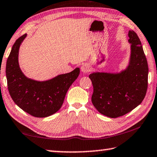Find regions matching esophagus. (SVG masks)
Listing matches in <instances>:
<instances>
[{"label":"esophagus","instance_id":"esophagus-1","mask_svg":"<svg viewBox=\"0 0 157 157\" xmlns=\"http://www.w3.org/2000/svg\"><path fill=\"white\" fill-rule=\"evenodd\" d=\"M81 71L84 73H88L91 71V67L88 63H84L81 66Z\"/></svg>","mask_w":157,"mask_h":157}]
</instances>
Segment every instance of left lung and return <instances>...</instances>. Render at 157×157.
<instances>
[{
	"label": "left lung",
	"instance_id": "1",
	"mask_svg": "<svg viewBox=\"0 0 157 157\" xmlns=\"http://www.w3.org/2000/svg\"><path fill=\"white\" fill-rule=\"evenodd\" d=\"M131 44L130 63L120 73L89 75L94 92L91 102L99 113L111 118L127 114L145 98L148 86V65L141 42L133 31L128 32Z\"/></svg>",
	"mask_w": 157,
	"mask_h": 157
}]
</instances>
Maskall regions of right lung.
I'll return each mask as SVG.
<instances>
[{
	"label": "right lung",
	"mask_w": 157,
	"mask_h": 157,
	"mask_svg": "<svg viewBox=\"0 0 157 157\" xmlns=\"http://www.w3.org/2000/svg\"><path fill=\"white\" fill-rule=\"evenodd\" d=\"M26 36L17 40L7 58V88L12 100L24 111L36 117H46L61 108L68 89L79 76V68L45 82L27 78L18 63L19 46Z\"/></svg>",
	"instance_id": "add662e5"
}]
</instances>
